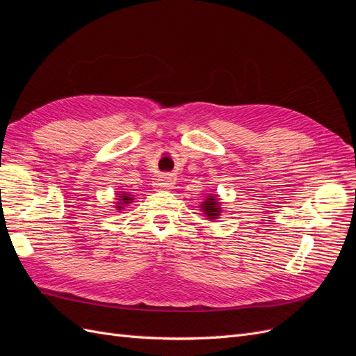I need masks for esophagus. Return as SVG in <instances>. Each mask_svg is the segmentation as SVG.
<instances>
[{
	"mask_svg": "<svg viewBox=\"0 0 356 356\" xmlns=\"http://www.w3.org/2000/svg\"><path fill=\"white\" fill-rule=\"evenodd\" d=\"M175 184V181L172 177L168 175H160L156 178V187L157 188H172Z\"/></svg>",
	"mask_w": 356,
	"mask_h": 356,
	"instance_id": "esophagus-1",
	"label": "esophagus"
}]
</instances>
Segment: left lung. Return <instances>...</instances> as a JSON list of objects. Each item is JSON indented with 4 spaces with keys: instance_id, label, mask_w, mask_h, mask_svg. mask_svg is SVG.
<instances>
[{
    "instance_id": "8db88e82",
    "label": "left lung",
    "mask_w": 356,
    "mask_h": 356,
    "mask_svg": "<svg viewBox=\"0 0 356 356\" xmlns=\"http://www.w3.org/2000/svg\"><path fill=\"white\" fill-rule=\"evenodd\" d=\"M221 200L218 197V195H209L207 199H204L202 203H200V211L202 213L207 217V220H218L220 215L222 212V208H221Z\"/></svg>"
}]
</instances>
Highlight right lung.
Segmentation results:
<instances>
[{
  "label": "right lung",
  "mask_w": 356,
  "mask_h": 356,
  "mask_svg": "<svg viewBox=\"0 0 356 356\" xmlns=\"http://www.w3.org/2000/svg\"><path fill=\"white\" fill-rule=\"evenodd\" d=\"M115 202H114V204H115V209H117V212H120V211H123V208L124 207H127L129 203H132L134 202V195H131V193H126V191H117L115 193Z\"/></svg>",
  "instance_id": "add662e5"
}]
</instances>
